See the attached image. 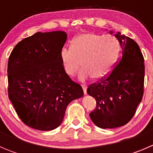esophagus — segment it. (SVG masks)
I'll list each match as a JSON object with an SVG mask.
<instances>
[{
  "label": "esophagus",
  "instance_id": "obj_1",
  "mask_svg": "<svg viewBox=\"0 0 153 153\" xmlns=\"http://www.w3.org/2000/svg\"><path fill=\"white\" fill-rule=\"evenodd\" d=\"M81 86H82V88H83V90H84V94H86V89H87V86L86 85V84H82V85H81Z\"/></svg>",
  "mask_w": 153,
  "mask_h": 153
}]
</instances>
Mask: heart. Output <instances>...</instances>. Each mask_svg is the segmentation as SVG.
I'll use <instances>...</instances> for the list:
<instances>
[{
    "instance_id": "b5f03b06",
    "label": "heart",
    "mask_w": 153,
    "mask_h": 153,
    "mask_svg": "<svg viewBox=\"0 0 153 153\" xmlns=\"http://www.w3.org/2000/svg\"><path fill=\"white\" fill-rule=\"evenodd\" d=\"M119 51V42L113 35L87 32L75 37L71 42L70 49L61 50V60L69 76L75 75L82 66L81 79L91 76L94 80L101 81L113 70Z\"/></svg>"
}]
</instances>
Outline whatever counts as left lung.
<instances>
[{"label":"left lung","mask_w":153,"mask_h":153,"mask_svg":"<svg viewBox=\"0 0 153 153\" xmlns=\"http://www.w3.org/2000/svg\"><path fill=\"white\" fill-rule=\"evenodd\" d=\"M115 36L122 49L120 61L109 76L87 88L88 95L96 101V107L89 116L102 129L127 124L135 115L143 94L144 60L139 46L120 32Z\"/></svg>","instance_id":"left-lung-1"}]
</instances>
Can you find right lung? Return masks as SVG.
<instances>
[{
	"label": "right lung",
	"instance_id": "right-lung-1",
	"mask_svg": "<svg viewBox=\"0 0 153 153\" xmlns=\"http://www.w3.org/2000/svg\"><path fill=\"white\" fill-rule=\"evenodd\" d=\"M63 31L38 32L20 41L8 61V95L21 121L41 131L60 126L68 104L84 95L64 71Z\"/></svg>",
	"mask_w": 153,
	"mask_h": 153
}]
</instances>
